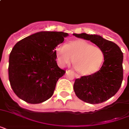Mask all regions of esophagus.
I'll use <instances>...</instances> for the list:
<instances>
[{
	"instance_id": "1",
	"label": "esophagus",
	"mask_w": 129,
	"mask_h": 129,
	"mask_svg": "<svg viewBox=\"0 0 129 129\" xmlns=\"http://www.w3.org/2000/svg\"><path fill=\"white\" fill-rule=\"evenodd\" d=\"M75 76H76V78H80V77L78 74H75Z\"/></svg>"
}]
</instances>
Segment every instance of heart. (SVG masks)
<instances>
[{
    "label": "heart",
    "instance_id": "obj_1",
    "mask_svg": "<svg viewBox=\"0 0 129 129\" xmlns=\"http://www.w3.org/2000/svg\"><path fill=\"white\" fill-rule=\"evenodd\" d=\"M59 66L65 67L73 61L80 74L88 76L100 69L104 61L103 51L84 39H76L68 44H61L55 49Z\"/></svg>",
    "mask_w": 129,
    "mask_h": 129
}]
</instances>
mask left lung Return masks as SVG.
Masks as SVG:
<instances>
[{
	"label": "left lung",
	"instance_id": "8db88e82",
	"mask_svg": "<svg viewBox=\"0 0 129 129\" xmlns=\"http://www.w3.org/2000/svg\"><path fill=\"white\" fill-rule=\"evenodd\" d=\"M73 35L96 45L104 55V61L100 70L76 79L74 84L75 94L80 100L89 104L105 102L116 94L122 84L123 53L116 43L100 35L84 33Z\"/></svg>",
	"mask_w": 129,
	"mask_h": 129
}]
</instances>
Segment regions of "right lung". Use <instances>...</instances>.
Instances as JSON below:
<instances>
[{
  "mask_svg": "<svg viewBox=\"0 0 129 129\" xmlns=\"http://www.w3.org/2000/svg\"><path fill=\"white\" fill-rule=\"evenodd\" d=\"M68 35L63 32L41 31L13 47L9 55V79L19 98L39 104L52 96L57 82L66 73L57 64L55 49Z\"/></svg>",
  "mask_w": 129,
  "mask_h": 129,
  "instance_id": "right-lung-1",
  "label": "right lung"
}]
</instances>
